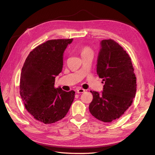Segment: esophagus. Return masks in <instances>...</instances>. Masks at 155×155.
I'll list each match as a JSON object with an SVG mask.
<instances>
[{"instance_id":"34e87169","label":"esophagus","mask_w":155,"mask_h":155,"mask_svg":"<svg viewBox=\"0 0 155 155\" xmlns=\"http://www.w3.org/2000/svg\"><path fill=\"white\" fill-rule=\"evenodd\" d=\"M85 91V89H83V88H78V89H77V92L78 93H83Z\"/></svg>"}]
</instances>
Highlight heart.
<instances>
[{
	"label": "heart",
	"mask_w": 155,
	"mask_h": 155,
	"mask_svg": "<svg viewBox=\"0 0 155 155\" xmlns=\"http://www.w3.org/2000/svg\"><path fill=\"white\" fill-rule=\"evenodd\" d=\"M92 51V50H91V49L90 48L87 47V46H85V47H84V48H83L81 49V54L83 55V54H85V53L88 52V51Z\"/></svg>",
	"instance_id": "heart-1"
}]
</instances>
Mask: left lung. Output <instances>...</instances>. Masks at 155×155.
Masks as SVG:
<instances>
[{"mask_svg": "<svg viewBox=\"0 0 155 155\" xmlns=\"http://www.w3.org/2000/svg\"><path fill=\"white\" fill-rule=\"evenodd\" d=\"M101 47L97 74L105 85L101 93L91 91L93 100L89 111L97 120L112 122L132 105L137 91V78L130 58L118 43L112 39L102 40Z\"/></svg>", "mask_w": 155, "mask_h": 155, "instance_id": "obj_1", "label": "left lung"}]
</instances>
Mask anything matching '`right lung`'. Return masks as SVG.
<instances>
[{
	"instance_id": "add662e5",
	"label": "right lung",
	"mask_w": 155,
	"mask_h": 155,
	"mask_svg": "<svg viewBox=\"0 0 155 155\" xmlns=\"http://www.w3.org/2000/svg\"><path fill=\"white\" fill-rule=\"evenodd\" d=\"M73 39H53L37 46L26 59L20 79V95L28 112L45 124L67 115L75 92L55 88V76L62 71L63 53Z\"/></svg>"
}]
</instances>
